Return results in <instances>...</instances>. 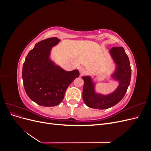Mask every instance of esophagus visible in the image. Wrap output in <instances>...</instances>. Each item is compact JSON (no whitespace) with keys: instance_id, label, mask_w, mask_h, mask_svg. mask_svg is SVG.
I'll list each match as a JSON object with an SVG mask.
<instances>
[{"instance_id":"esophagus-1","label":"esophagus","mask_w":151,"mask_h":151,"mask_svg":"<svg viewBox=\"0 0 151 151\" xmlns=\"http://www.w3.org/2000/svg\"><path fill=\"white\" fill-rule=\"evenodd\" d=\"M79 72H80V74L82 75V74H84V73L86 72V69L85 68H84V67H81L80 68H79Z\"/></svg>"}]
</instances>
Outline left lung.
Listing matches in <instances>:
<instances>
[{
  "label": "left lung",
  "mask_w": 151,
  "mask_h": 151,
  "mask_svg": "<svg viewBox=\"0 0 151 151\" xmlns=\"http://www.w3.org/2000/svg\"><path fill=\"white\" fill-rule=\"evenodd\" d=\"M115 63V70L111 73L110 79L117 81L118 85L111 93L104 94L96 91V82L90 76L82 77L84 84L83 98L89 108L104 109L111 108L119 103L124 97L131 79V68L129 57L123 47H113L109 51Z\"/></svg>",
  "instance_id": "1"
}]
</instances>
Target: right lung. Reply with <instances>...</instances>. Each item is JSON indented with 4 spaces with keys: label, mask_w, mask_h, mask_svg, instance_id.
I'll return each instance as SVG.
<instances>
[{
    "label": "right lung",
    "mask_w": 151,
    "mask_h": 151,
    "mask_svg": "<svg viewBox=\"0 0 151 151\" xmlns=\"http://www.w3.org/2000/svg\"><path fill=\"white\" fill-rule=\"evenodd\" d=\"M60 42V39L53 37L37 43L23 63L22 77L25 91L40 106L60 104L68 86L79 76L77 69L66 71L52 60V49Z\"/></svg>",
    "instance_id": "obj_1"
}]
</instances>
